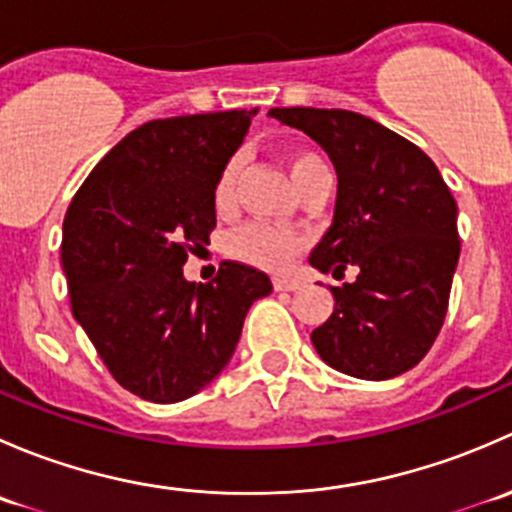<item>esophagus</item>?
Segmentation results:
<instances>
[{"instance_id": "1", "label": "esophagus", "mask_w": 512, "mask_h": 512, "mask_svg": "<svg viewBox=\"0 0 512 512\" xmlns=\"http://www.w3.org/2000/svg\"><path fill=\"white\" fill-rule=\"evenodd\" d=\"M272 285H275L277 292H297V289L302 287V282L292 280V277H275Z\"/></svg>"}]
</instances>
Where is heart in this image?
<instances>
[{
	"instance_id": "heart-1",
	"label": "heart",
	"mask_w": 512,
	"mask_h": 512,
	"mask_svg": "<svg viewBox=\"0 0 512 512\" xmlns=\"http://www.w3.org/2000/svg\"><path fill=\"white\" fill-rule=\"evenodd\" d=\"M322 158L314 156V153L297 151L289 156V175H292L294 185L314 168H322ZM235 178H237V165L230 163L220 175L218 185H215V203L218 208H230L232 195H235ZM304 240L299 235L289 230H280V227L272 225H247L232 240V255L237 260L247 262V265L265 267V270L282 272L287 267H292V262L297 260V255L302 252Z\"/></svg>"
}]
</instances>
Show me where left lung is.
<instances>
[{
	"label": "left lung",
	"mask_w": 512,
	"mask_h": 512,
	"mask_svg": "<svg viewBox=\"0 0 512 512\" xmlns=\"http://www.w3.org/2000/svg\"><path fill=\"white\" fill-rule=\"evenodd\" d=\"M307 133L337 170L329 230L309 255L332 287L334 312L312 332L324 364L366 381L414 369L443 327L461 255L458 208L436 163L381 123L342 108H272Z\"/></svg>",
	"instance_id": "left-lung-1"
}]
</instances>
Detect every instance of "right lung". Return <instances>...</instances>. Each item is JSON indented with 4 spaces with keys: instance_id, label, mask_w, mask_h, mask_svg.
Listing matches in <instances>:
<instances>
[{
    "instance_id": "1",
    "label": "right lung",
    "mask_w": 512,
    "mask_h": 512,
    "mask_svg": "<svg viewBox=\"0 0 512 512\" xmlns=\"http://www.w3.org/2000/svg\"><path fill=\"white\" fill-rule=\"evenodd\" d=\"M252 111L158 118L118 141L71 200L61 262L71 312L113 379L153 404L210 384L240 342L265 272L223 262L208 285L185 280L188 252L208 245L215 185Z\"/></svg>"
}]
</instances>
